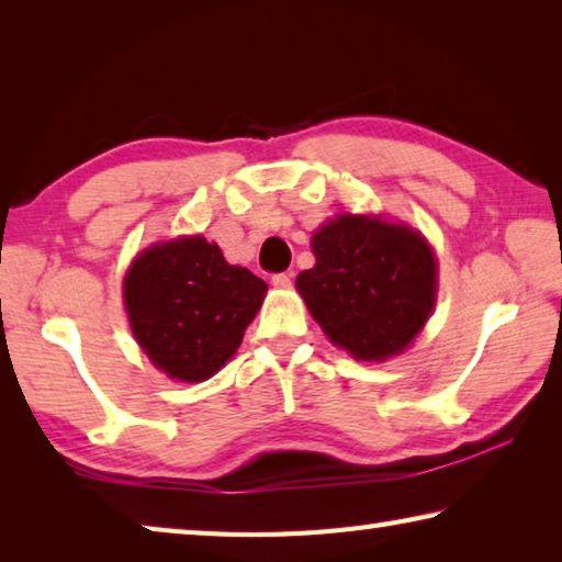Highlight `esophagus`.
I'll use <instances>...</instances> for the list:
<instances>
[{
	"label": "esophagus",
	"mask_w": 562,
	"mask_h": 562,
	"mask_svg": "<svg viewBox=\"0 0 562 562\" xmlns=\"http://www.w3.org/2000/svg\"><path fill=\"white\" fill-rule=\"evenodd\" d=\"M290 282H292V272H278V274H272V284H274V288H290Z\"/></svg>",
	"instance_id": "1"
}]
</instances>
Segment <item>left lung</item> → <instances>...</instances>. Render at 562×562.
I'll use <instances>...</instances> for the list:
<instances>
[{
  "label": "left lung",
  "instance_id": "left-lung-1",
  "mask_svg": "<svg viewBox=\"0 0 562 562\" xmlns=\"http://www.w3.org/2000/svg\"><path fill=\"white\" fill-rule=\"evenodd\" d=\"M317 265L297 290L337 347L357 359H386L408 347L431 315L436 260L406 225L339 215L312 237Z\"/></svg>",
  "mask_w": 562,
  "mask_h": 562
}]
</instances>
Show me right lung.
Segmentation results:
<instances>
[{"label": "right lung", "mask_w": 562, "mask_h": 562, "mask_svg": "<svg viewBox=\"0 0 562 562\" xmlns=\"http://www.w3.org/2000/svg\"><path fill=\"white\" fill-rule=\"evenodd\" d=\"M268 284L227 265L205 237H178L140 252L123 280L131 329L148 359L180 382L213 376L240 347Z\"/></svg>", "instance_id": "1"}]
</instances>
